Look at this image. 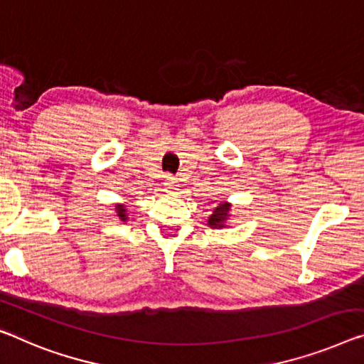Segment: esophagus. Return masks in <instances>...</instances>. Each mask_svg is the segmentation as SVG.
<instances>
[{
	"mask_svg": "<svg viewBox=\"0 0 364 364\" xmlns=\"http://www.w3.org/2000/svg\"><path fill=\"white\" fill-rule=\"evenodd\" d=\"M178 178H173V176H166V180H165V183H164V186H165V191H173V189H176L178 188Z\"/></svg>",
	"mask_w": 364,
	"mask_h": 364,
	"instance_id": "obj_1",
	"label": "esophagus"
}]
</instances>
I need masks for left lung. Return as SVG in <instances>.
I'll return each mask as SVG.
<instances>
[{
	"mask_svg": "<svg viewBox=\"0 0 364 364\" xmlns=\"http://www.w3.org/2000/svg\"><path fill=\"white\" fill-rule=\"evenodd\" d=\"M230 208H232L230 203H220L217 205L208 220V225L210 229H222V227L227 225V220H229L230 210H232Z\"/></svg>",
	"mask_w": 364,
	"mask_h": 364,
	"instance_id": "obj_1",
	"label": "left lung"
}]
</instances>
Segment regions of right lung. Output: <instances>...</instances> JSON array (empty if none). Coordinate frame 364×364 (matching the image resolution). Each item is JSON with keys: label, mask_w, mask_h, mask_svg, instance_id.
<instances>
[{"label": "right lung", "mask_w": 364, "mask_h": 364, "mask_svg": "<svg viewBox=\"0 0 364 364\" xmlns=\"http://www.w3.org/2000/svg\"><path fill=\"white\" fill-rule=\"evenodd\" d=\"M116 210H117V217L121 219L122 222L127 220V210H126V205L124 204H116Z\"/></svg>", "instance_id": "right-lung-1"}]
</instances>
